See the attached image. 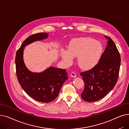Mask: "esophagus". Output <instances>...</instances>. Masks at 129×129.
I'll return each instance as SVG.
<instances>
[{
	"label": "esophagus",
	"mask_w": 129,
	"mask_h": 129,
	"mask_svg": "<svg viewBox=\"0 0 129 129\" xmlns=\"http://www.w3.org/2000/svg\"><path fill=\"white\" fill-rule=\"evenodd\" d=\"M71 76L72 77L75 78V77H76V74H75V73H74V72H72V73H71Z\"/></svg>",
	"instance_id": "esophagus-1"
}]
</instances>
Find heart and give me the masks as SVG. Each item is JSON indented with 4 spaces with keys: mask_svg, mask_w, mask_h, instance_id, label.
<instances>
[{
    "mask_svg": "<svg viewBox=\"0 0 129 129\" xmlns=\"http://www.w3.org/2000/svg\"><path fill=\"white\" fill-rule=\"evenodd\" d=\"M103 52L102 44L90 37H81L72 39L68 50L61 49L60 54L65 64L71 65L74 57H77V63L81 69L89 70L95 67Z\"/></svg>",
    "mask_w": 129,
    "mask_h": 129,
    "instance_id": "heart-1",
    "label": "heart"
}]
</instances>
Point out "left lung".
Returning a JSON list of instances; mask_svg holds the SVG:
<instances>
[{"instance_id":"obj_1","label":"left lung","mask_w":129,"mask_h":129,"mask_svg":"<svg viewBox=\"0 0 129 129\" xmlns=\"http://www.w3.org/2000/svg\"><path fill=\"white\" fill-rule=\"evenodd\" d=\"M105 38L108 40L107 45L97 65L80 74L85 83L81 97L87 102H94L105 97L113 88L118 79L120 53L112 39Z\"/></svg>"}]
</instances>
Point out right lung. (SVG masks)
Listing matches in <instances>:
<instances>
[{"label":"right lung","instance_id":"obj_1","mask_svg":"<svg viewBox=\"0 0 129 129\" xmlns=\"http://www.w3.org/2000/svg\"><path fill=\"white\" fill-rule=\"evenodd\" d=\"M47 37L46 33H39L26 38L17 51L15 59L17 76L22 89L32 99L44 103H50L57 97L68 79L67 73L65 70L52 66L41 73L32 72L24 64L23 54L25 46Z\"/></svg>","mask_w":129,"mask_h":129}]
</instances>
